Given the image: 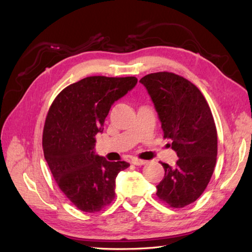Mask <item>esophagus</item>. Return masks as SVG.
Instances as JSON below:
<instances>
[{
    "instance_id": "1",
    "label": "esophagus",
    "mask_w": 252,
    "mask_h": 252,
    "mask_svg": "<svg viewBox=\"0 0 252 252\" xmlns=\"http://www.w3.org/2000/svg\"><path fill=\"white\" fill-rule=\"evenodd\" d=\"M147 161H145V160H142V159H137V158H133L132 159V163L135 164V165H143L145 164Z\"/></svg>"
}]
</instances>
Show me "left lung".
<instances>
[{"instance_id":"obj_1","label":"left lung","mask_w":252,"mask_h":252,"mask_svg":"<svg viewBox=\"0 0 252 252\" xmlns=\"http://www.w3.org/2000/svg\"><path fill=\"white\" fill-rule=\"evenodd\" d=\"M140 82L153 99L163 137L170 138L179 157L174 168L161 162L164 176L156 195L171 208H183L201 196L216 167L218 134L212 112L199 89L179 74L149 73Z\"/></svg>"}]
</instances>
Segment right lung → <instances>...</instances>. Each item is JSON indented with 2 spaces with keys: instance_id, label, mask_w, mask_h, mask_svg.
<instances>
[{
  "instance_id": "right-lung-1",
  "label": "right lung",
  "mask_w": 252,
  "mask_h": 252,
  "mask_svg": "<svg viewBox=\"0 0 252 252\" xmlns=\"http://www.w3.org/2000/svg\"><path fill=\"white\" fill-rule=\"evenodd\" d=\"M136 83L135 77L84 78L63 89L47 112L44 157L58 187L79 210L98 212L115 199L117 175L130 164L95 155V135L103 132L111 105Z\"/></svg>"
}]
</instances>
